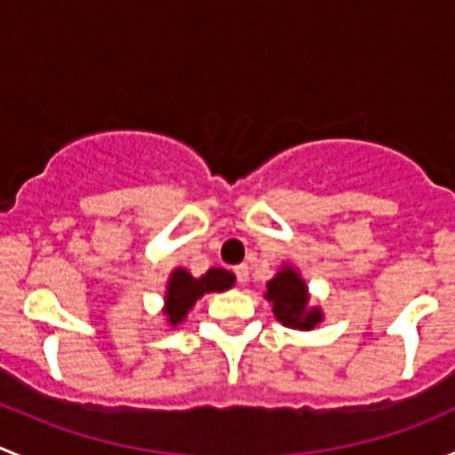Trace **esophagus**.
<instances>
[{
    "label": "esophagus",
    "mask_w": 455,
    "mask_h": 455,
    "mask_svg": "<svg viewBox=\"0 0 455 455\" xmlns=\"http://www.w3.org/2000/svg\"><path fill=\"white\" fill-rule=\"evenodd\" d=\"M235 277H237V283H242V286H244V283L249 282V266L246 264L235 266Z\"/></svg>",
    "instance_id": "1"
}]
</instances>
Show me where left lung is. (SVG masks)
<instances>
[{
    "mask_svg": "<svg viewBox=\"0 0 455 455\" xmlns=\"http://www.w3.org/2000/svg\"><path fill=\"white\" fill-rule=\"evenodd\" d=\"M266 299L273 304V313L277 316V321H282L288 328L313 330L316 323L323 321L321 308L308 306V286L299 277V273L295 268H291V266H283L266 283Z\"/></svg>",
    "mask_w": 455,
    "mask_h": 455,
    "instance_id": "8db88e82",
    "label": "left lung"
}]
</instances>
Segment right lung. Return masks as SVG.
Returning a JSON list of instances; mask_svg holds the SVG:
<instances>
[{
    "label": "right lung",
    "instance_id": "1",
    "mask_svg": "<svg viewBox=\"0 0 455 455\" xmlns=\"http://www.w3.org/2000/svg\"><path fill=\"white\" fill-rule=\"evenodd\" d=\"M235 283V275L224 268H209L202 277H191L185 268H176L169 277L164 295V315L169 323L178 325L204 292H222Z\"/></svg>",
    "mask_w": 455,
    "mask_h": 455
}]
</instances>
